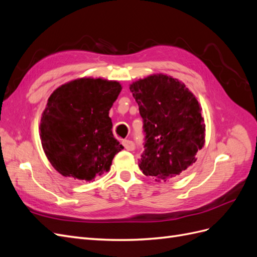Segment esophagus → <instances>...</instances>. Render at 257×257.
I'll return each instance as SVG.
<instances>
[{"instance_id": "obj_1", "label": "esophagus", "mask_w": 257, "mask_h": 257, "mask_svg": "<svg viewBox=\"0 0 257 257\" xmlns=\"http://www.w3.org/2000/svg\"><path fill=\"white\" fill-rule=\"evenodd\" d=\"M122 145L124 146V148H125L127 151H133L135 149V145L132 141H123Z\"/></svg>"}]
</instances>
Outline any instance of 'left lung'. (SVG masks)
I'll return each instance as SVG.
<instances>
[{"label":"left lung","mask_w":257,"mask_h":257,"mask_svg":"<svg viewBox=\"0 0 257 257\" xmlns=\"http://www.w3.org/2000/svg\"><path fill=\"white\" fill-rule=\"evenodd\" d=\"M146 133L139 168L166 181L196 162L205 146L206 125L195 95L172 76L154 74L130 84Z\"/></svg>","instance_id":"8db88e82"}]
</instances>
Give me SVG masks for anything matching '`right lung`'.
Wrapping results in <instances>:
<instances>
[{
  "label": "right lung",
  "instance_id": "right-lung-1",
  "mask_svg": "<svg viewBox=\"0 0 257 257\" xmlns=\"http://www.w3.org/2000/svg\"><path fill=\"white\" fill-rule=\"evenodd\" d=\"M121 90L118 81L83 77L53 91L42 113L40 136L59 174L91 181L110 169L114 155L123 149L109 118Z\"/></svg>",
  "mask_w": 257,
  "mask_h": 257
}]
</instances>
